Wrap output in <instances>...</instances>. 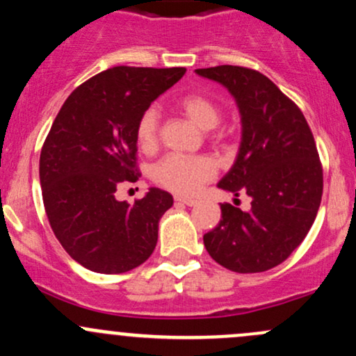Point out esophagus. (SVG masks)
I'll return each instance as SVG.
<instances>
[{
    "instance_id": "esophagus-1",
    "label": "esophagus",
    "mask_w": 356,
    "mask_h": 356,
    "mask_svg": "<svg viewBox=\"0 0 356 356\" xmlns=\"http://www.w3.org/2000/svg\"><path fill=\"white\" fill-rule=\"evenodd\" d=\"M175 203H181V204H186V207H195L198 201L193 200V198H182V196H175Z\"/></svg>"
}]
</instances>
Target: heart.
Instances as JSON below:
<instances>
[{"label": "heart", "instance_id": "heart-1", "mask_svg": "<svg viewBox=\"0 0 356 356\" xmlns=\"http://www.w3.org/2000/svg\"><path fill=\"white\" fill-rule=\"evenodd\" d=\"M177 108L188 115L200 129L210 131L220 122L222 111L217 103L204 95H186L177 102ZM136 141L143 152H153L158 145V113L148 108L136 124ZM213 161L204 156L167 155L153 168V177L160 186L177 195H193L208 179L213 177Z\"/></svg>", "mask_w": 356, "mask_h": 356}]
</instances>
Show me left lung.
Masks as SVG:
<instances>
[{"label":"left lung","mask_w":356,"mask_h":356,"mask_svg":"<svg viewBox=\"0 0 356 356\" xmlns=\"http://www.w3.org/2000/svg\"><path fill=\"white\" fill-rule=\"evenodd\" d=\"M196 74L224 86L241 115V145L218 188L251 208L220 204L217 227L203 236L210 257L239 274L282 264L310 231L322 200V165L301 110L264 74L220 65Z\"/></svg>","instance_id":"left-lung-1"}]
</instances>
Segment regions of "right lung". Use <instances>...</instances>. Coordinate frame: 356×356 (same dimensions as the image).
<instances>
[{
    "mask_svg": "<svg viewBox=\"0 0 356 356\" xmlns=\"http://www.w3.org/2000/svg\"><path fill=\"white\" fill-rule=\"evenodd\" d=\"M184 74V67L108 68L79 86L56 115L39 158L42 201L56 239L82 267L122 274L152 257L174 198L149 188L129 204L115 193L139 179V117Z\"/></svg>",
    "mask_w": 356,
    "mask_h": 356,
    "instance_id": "obj_1",
    "label": "right lung"
}]
</instances>
